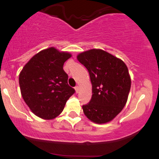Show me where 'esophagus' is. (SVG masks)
I'll list each match as a JSON object with an SVG mask.
<instances>
[{
    "label": "esophagus",
    "instance_id": "34e87169",
    "mask_svg": "<svg viewBox=\"0 0 159 159\" xmlns=\"http://www.w3.org/2000/svg\"><path fill=\"white\" fill-rule=\"evenodd\" d=\"M75 90L76 93H79V87H78V86H76V87H75Z\"/></svg>",
    "mask_w": 159,
    "mask_h": 159
}]
</instances>
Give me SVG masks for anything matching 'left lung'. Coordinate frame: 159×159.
<instances>
[{"label": "left lung", "instance_id": "obj_1", "mask_svg": "<svg viewBox=\"0 0 159 159\" xmlns=\"http://www.w3.org/2000/svg\"><path fill=\"white\" fill-rule=\"evenodd\" d=\"M88 70L92 84V98L82 106L84 114L97 124L112 120L126 104L131 78L125 63L102 49H90L77 56Z\"/></svg>", "mask_w": 159, "mask_h": 159}]
</instances>
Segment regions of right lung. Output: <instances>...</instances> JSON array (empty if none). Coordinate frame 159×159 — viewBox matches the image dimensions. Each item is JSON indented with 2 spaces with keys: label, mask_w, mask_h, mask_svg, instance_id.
Segmentation results:
<instances>
[{
  "label": "right lung",
  "mask_w": 159,
  "mask_h": 159,
  "mask_svg": "<svg viewBox=\"0 0 159 159\" xmlns=\"http://www.w3.org/2000/svg\"><path fill=\"white\" fill-rule=\"evenodd\" d=\"M72 54L54 47L35 54L19 74L23 99L39 117L52 120L61 114L75 90L68 84L63 64Z\"/></svg>",
  "instance_id": "right-lung-1"
}]
</instances>
